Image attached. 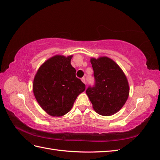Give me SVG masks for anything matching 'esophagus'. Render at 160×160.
I'll list each match as a JSON object with an SVG mask.
<instances>
[{"label":"esophagus","instance_id":"obj_1","mask_svg":"<svg viewBox=\"0 0 160 160\" xmlns=\"http://www.w3.org/2000/svg\"><path fill=\"white\" fill-rule=\"evenodd\" d=\"M81 81H82V82L83 83H84L85 84L86 83V79H85L84 77H83V78H81Z\"/></svg>","mask_w":160,"mask_h":160}]
</instances>
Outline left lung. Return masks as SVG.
Listing matches in <instances>:
<instances>
[{
  "label": "left lung",
  "instance_id": "left-lung-1",
  "mask_svg": "<svg viewBox=\"0 0 160 160\" xmlns=\"http://www.w3.org/2000/svg\"><path fill=\"white\" fill-rule=\"evenodd\" d=\"M95 83L86 94L98 114L111 116L125 105L129 94L125 74L117 63L107 57L90 59Z\"/></svg>",
  "mask_w": 160,
  "mask_h": 160
}]
</instances>
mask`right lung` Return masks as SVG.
Wrapping results in <instances>:
<instances>
[{"label":"right lung","mask_w":160,"mask_h":160,"mask_svg":"<svg viewBox=\"0 0 160 160\" xmlns=\"http://www.w3.org/2000/svg\"><path fill=\"white\" fill-rule=\"evenodd\" d=\"M72 55H55L42 64L35 74L33 91L48 114L59 117L70 112L78 95L86 89L70 64Z\"/></svg>","instance_id":"add662e5"}]
</instances>
